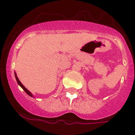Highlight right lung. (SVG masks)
Instances as JSON below:
<instances>
[{"label":"right lung","mask_w":135,"mask_h":135,"mask_svg":"<svg viewBox=\"0 0 135 135\" xmlns=\"http://www.w3.org/2000/svg\"><path fill=\"white\" fill-rule=\"evenodd\" d=\"M15 74V78H16V80H17V83H18V84H19V85H20V86H21V88H22V89H23V90H24V91L26 92V93L27 94V95H30V97H33V96H32V94H31V93H30V92L29 90H27V89H26V87H25L23 85V84H21V82H20V80L18 79V78H17V75H16V74Z\"/></svg>","instance_id":"1"}]
</instances>
